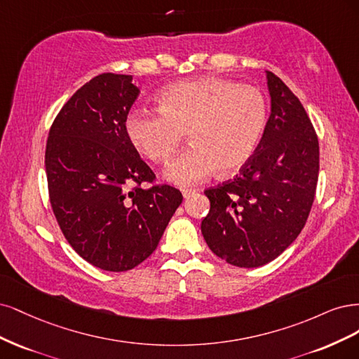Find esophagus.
Here are the masks:
<instances>
[{
	"mask_svg": "<svg viewBox=\"0 0 359 359\" xmlns=\"http://www.w3.org/2000/svg\"><path fill=\"white\" fill-rule=\"evenodd\" d=\"M195 189H182V195H183V198L184 200H188V198H191L192 195H195Z\"/></svg>",
	"mask_w": 359,
	"mask_h": 359,
	"instance_id": "esophagus-1",
	"label": "esophagus"
}]
</instances>
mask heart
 <instances>
[{
  "label": "heart",
  "instance_id": "heart-1",
  "mask_svg": "<svg viewBox=\"0 0 359 359\" xmlns=\"http://www.w3.org/2000/svg\"><path fill=\"white\" fill-rule=\"evenodd\" d=\"M156 113L131 111L126 137L152 163H165L188 134L191 147L167 165L165 179L180 188L245 167L267 122L261 90L219 77H196L171 83L156 97Z\"/></svg>",
  "mask_w": 359,
  "mask_h": 359
}]
</instances>
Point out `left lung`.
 Masks as SVG:
<instances>
[{
	"label": "left lung",
	"instance_id": "obj_1",
	"mask_svg": "<svg viewBox=\"0 0 359 359\" xmlns=\"http://www.w3.org/2000/svg\"><path fill=\"white\" fill-rule=\"evenodd\" d=\"M271 113L255 154L233 180L204 194L201 233L216 257L255 269L276 259L302 233L315 200L319 143L303 104L265 72Z\"/></svg>",
	"mask_w": 359,
	"mask_h": 359
}]
</instances>
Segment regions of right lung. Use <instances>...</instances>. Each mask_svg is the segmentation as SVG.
<instances>
[{"label":"right lung","mask_w":359,"mask_h":359,"mask_svg":"<svg viewBox=\"0 0 359 359\" xmlns=\"http://www.w3.org/2000/svg\"><path fill=\"white\" fill-rule=\"evenodd\" d=\"M138 94L133 76L94 77L57 113L46 144L56 221L79 255L106 271L152 255L183 200L168 184L138 187L155 179L125 131Z\"/></svg>","instance_id":"1"}]
</instances>
